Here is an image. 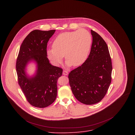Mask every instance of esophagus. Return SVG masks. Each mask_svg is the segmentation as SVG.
<instances>
[{
    "label": "esophagus",
    "mask_w": 135,
    "mask_h": 135,
    "mask_svg": "<svg viewBox=\"0 0 135 135\" xmlns=\"http://www.w3.org/2000/svg\"><path fill=\"white\" fill-rule=\"evenodd\" d=\"M62 74H63V75H67L68 74V72L67 70H64Z\"/></svg>",
    "instance_id": "esophagus-1"
}]
</instances>
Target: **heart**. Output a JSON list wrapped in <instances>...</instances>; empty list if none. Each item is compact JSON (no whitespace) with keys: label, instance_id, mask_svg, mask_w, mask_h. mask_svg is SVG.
Masks as SVG:
<instances>
[{"label":"heart","instance_id":"obj_1","mask_svg":"<svg viewBox=\"0 0 135 135\" xmlns=\"http://www.w3.org/2000/svg\"><path fill=\"white\" fill-rule=\"evenodd\" d=\"M92 41L91 34L84 29L61 33L55 38L53 46L47 50L48 57L54 64L59 65L65 55L67 66H80L87 59Z\"/></svg>","mask_w":135,"mask_h":135}]
</instances>
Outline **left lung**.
I'll return each instance as SVG.
<instances>
[{"label": "left lung", "mask_w": 135, "mask_h": 135, "mask_svg": "<svg viewBox=\"0 0 135 135\" xmlns=\"http://www.w3.org/2000/svg\"><path fill=\"white\" fill-rule=\"evenodd\" d=\"M92 43L85 61L71 70L69 82L75 98L85 105L100 102L112 80V65L107 44L96 32L91 30Z\"/></svg>", "instance_id": "8db88e82"}]
</instances>
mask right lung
<instances>
[{
  "label": "right lung",
  "instance_id": "add662e5",
  "mask_svg": "<svg viewBox=\"0 0 135 135\" xmlns=\"http://www.w3.org/2000/svg\"><path fill=\"white\" fill-rule=\"evenodd\" d=\"M55 30L30 32L23 41L17 57L18 83L27 100L32 106L44 108L52 104L57 95V81L62 69L52 65L47 57V45ZM31 61L37 64L36 73L29 77L25 67Z\"/></svg>",
  "mask_w": 135,
  "mask_h": 135
}]
</instances>
